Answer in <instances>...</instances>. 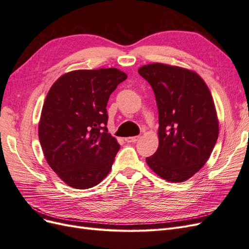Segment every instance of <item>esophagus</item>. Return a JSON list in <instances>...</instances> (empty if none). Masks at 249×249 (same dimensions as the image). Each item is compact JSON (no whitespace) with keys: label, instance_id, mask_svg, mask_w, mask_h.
I'll use <instances>...</instances> for the list:
<instances>
[{"label":"esophagus","instance_id":"obj_1","mask_svg":"<svg viewBox=\"0 0 249 249\" xmlns=\"http://www.w3.org/2000/svg\"><path fill=\"white\" fill-rule=\"evenodd\" d=\"M139 139H140V136H134V137H126V138H124V140L127 143H135V142H137Z\"/></svg>","mask_w":249,"mask_h":249}]
</instances>
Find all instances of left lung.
<instances>
[{
  "label": "left lung",
  "mask_w": 249,
  "mask_h": 249,
  "mask_svg": "<svg viewBox=\"0 0 249 249\" xmlns=\"http://www.w3.org/2000/svg\"><path fill=\"white\" fill-rule=\"evenodd\" d=\"M159 112V147L146 163L158 176L180 183L206 164L219 133L213 97L196 72L162 63L140 67Z\"/></svg>",
  "instance_id": "obj_1"
}]
</instances>
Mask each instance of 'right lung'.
Returning <instances> with one entry per match:
<instances>
[{
    "label": "right lung",
    "mask_w": 249,
    "mask_h": 249,
    "mask_svg": "<svg viewBox=\"0 0 249 249\" xmlns=\"http://www.w3.org/2000/svg\"><path fill=\"white\" fill-rule=\"evenodd\" d=\"M126 78L117 69L73 71L51 87L38 136L50 167L69 186L88 189L110 172L120 145L108 133L106 107Z\"/></svg>",
    "instance_id": "add662e5"
}]
</instances>
